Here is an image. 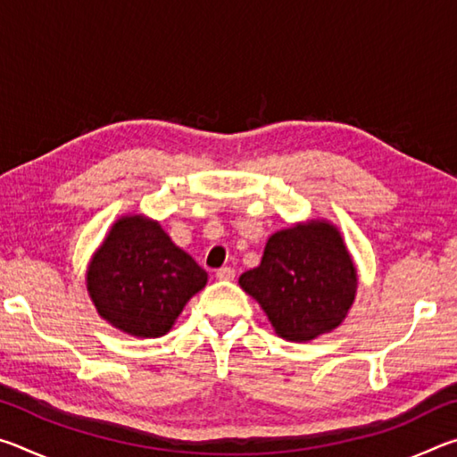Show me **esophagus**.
<instances>
[{"instance_id":"obj_1","label":"esophagus","mask_w":457,"mask_h":457,"mask_svg":"<svg viewBox=\"0 0 457 457\" xmlns=\"http://www.w3.org/2000/svg\"><path fill=\"white\" fill-rule=\"evenodd\" d=\"M215 276H218V280H234V278H236V270L229 268V266L220 268L218 272H215Z\"/></svg>"}]
</instances>
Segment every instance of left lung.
Listing matches in <instances>:
<instances>
[{
  "instance_id": "left-lung-1",
  "label": "left lung",
  "mask_w": 457,
  "mask_h": 457,
  "mask_svg": "<svg viewBox=\"0 0 457 457\" xmlns=\"http://www.w3.org/2000/svg\"><path fill=\"white\" fill-rule=\"evenodd\" d=\"M239 286L264 308L278 337L312 340L337 328L357 292V270L330 223L312 221L268 239L258 268Z\"/></svg>"
}]
</instances>
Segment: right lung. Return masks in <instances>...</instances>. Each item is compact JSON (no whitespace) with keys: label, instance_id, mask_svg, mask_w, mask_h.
<instances>
[{"label":"right lung","instance_id":"add662e5","mask_svg":"<svg viewBox=\"0 0 457 457\" xmlns=\"http://www.w3.org/2000/svg\"><path fill=\"white\" fill-rule=\"evenodd\" d=\"M207 272L141 215L114 223L92 258L87 284L98 314L135 337H163Z\"/></svg>","mask_w":457,"mask_h":457}]
</instances>
